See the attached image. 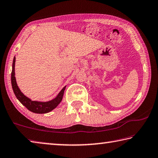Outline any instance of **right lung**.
<instances>
[{"label":"right lung","instance_id":"obj_1","mask_svg":"<svg viewBox=\"0 0 158 158\" xmlns=\"http://www.w3.org/2000/svg\"><path fill=\"white\" fill-rule=\"evenodd\" d=\"M15 60L16 57H14L13 63H12V75H11V82H12V89L14 93L17 98L18 100L21 102L22 105L26 107V108L30 110V112H32L37 114H44V113H48L52 111V110L55 109L58 105L62 101L64 92L66 87L60 91V92L58 94V95L54 99L47 101V102H40L30 100L29 98L26 97L23 93L21 92L19 89V87L17 86L15 77Z\"/></svg>","mask_w":158,"mask_h":158}]
</instances>
